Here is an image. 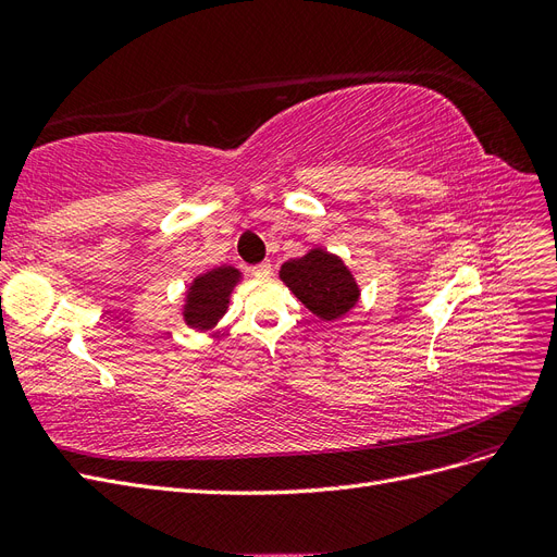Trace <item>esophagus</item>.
I'll use <instances>...</instances> for the list:
<instances>
[{
  "label": "esophagus",
  "instance_id": "esophagus-1",
  "mask_svg": "<svg viewBox=\"0 0 557 557\" xmlns=\"http://www.w3.org/2000/svg\"><path fill=\"white\" fill-rule=\"evenodd\" d=\"M252 272V276H258V278H267V276H272V264L269 262H262V264H256L250 269Z\"/></svg>",
  "mask_w": 557,
  "mask_h": 557
}]
</instances>
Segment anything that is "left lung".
I'll return each instance as SVG.
<instances>
[{"mask_svg":"<svg viewBox=\"0 0 557 557\" xmlns=\"http://www.w3.org/2000/svg\"><path fill=\"white\" fill-rule=\"evenodd\" d=\"M281 281L320 320L346 315L360 299V285L344 260L325 248L281 264Z\"/></svg>","mask_w":557,"mask_h":557,"instance_id":"obj_1","label":"left lung"}]
</instances>
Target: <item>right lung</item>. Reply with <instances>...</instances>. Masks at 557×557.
Returning <instances> with one entry per match:
<instances>
[{
    "label": "right lung",
    "mask_w": 557,
    "mask_h": 557,
    "mask_svg": "<svg viewBox=\"0 0 557 557\" xmlns=\"http://www.w3.org/2000/svg\"><path fill=\"white\" fill-rule=\"evenodd\" d=\"M239 281L242 272L237 267L230 264L213 267L209 272L195 276L188 285V290H185V325L199 332L213 330L218 325V320L227 313L230 295Z\"/></svg>",
    "instance_id": "obj_1"
}]
</instances>
